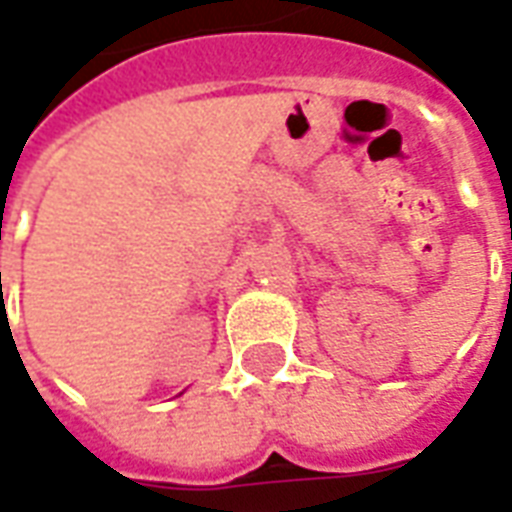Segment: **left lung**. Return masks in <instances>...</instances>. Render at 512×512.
Wrapping results in <instances>:
<instances>
[{
  "label": "left lung",
  "instance_id": "obj_1",
  "mask_svg": "<svg viewBox=\"0 0 512 512\" xmlns=\"http://www.w3.org/2000/svg\"><path fill=\"white\" fill-rule=\"evenodd\" d=\"M510 285H512V274H510Z\"/></svg>",
  "mask_w": 512,
  "mask_h": 512
}]
</instances>
